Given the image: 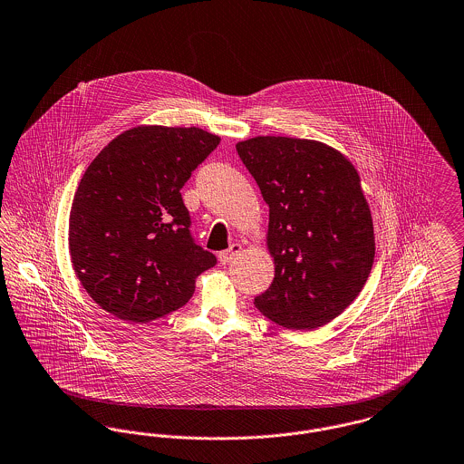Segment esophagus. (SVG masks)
I'll return each mask as SVG.
<instances>
[{"label":"esophagus","mask_w":464,"mask_h":464,"mask_svg":"<svg viewBox=\"0 0 464 464\" xmlns=\"http://www.w3.org/2000/svg\"><path fill=\"white\" fill-rule=\"evenodd\" d=\"M242 250H244V246H240V244H233L227 250L220 252L218 261H220L222 265H227V263H231L235 257H238V256L242 254Z\"/></svg>","instance_id":"esophagus-1"}]
</instances>
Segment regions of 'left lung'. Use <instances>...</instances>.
<instances>
[{
  "label": "left lung",
  "mask_w": 464,
  "mask_h": 464,
  "mask_svg": "<svg viewBox=\"0 0 464 464\" xmlns=\"http://www.w3.org/2000/svg\"><path fill=\"white\" fill-rule=\"evenodd\" d=\"M237 150L270 207L275 278L254 304L285 329L324 326L357 298L373 266V218L359 171L317 140L254 137Z\"/></svg>",
  "instance_id": "8db88e82"
}]
</instances>
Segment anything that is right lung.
Returning <instances> with one entry per match:
<instances>
[{
	"label": "right lung",
	"instance_id": "1",
	"mask_svg": "<svg viewBox=\"0 0 464 464\" xmlns=\"http://www.w3.org/2000/svg\"><path fill=\"white\" fill-rule=\"evenodd\" d=\"M218 141L194 126L141 124L83 171L70 210V259L87 295L117 319L168 315L216 266V256L192 242L180 189Z\"/></svg>",
	"mask_w": 464,
	"mask_h": 464
}]
</instances>
